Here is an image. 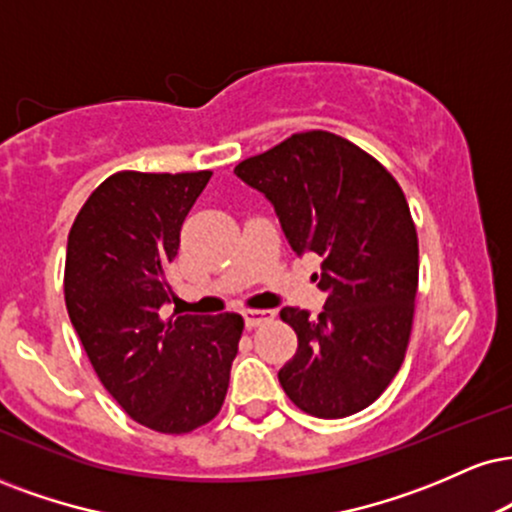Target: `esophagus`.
Instances as JSON below:
<instances>
[{
	"mask_svg": "<svg viewBox=\"0 0 512 512\" xmlns=\"http://www.w3.org/2000/svg\"><path fill=\"white\" fill-rule=\"evenodd\" d=\"M269 319H274L272 310H245L243 312V322H245V326H248V329L269 322Z\"/></svg>",
	"mask_w": 512,
	"mask_h": 512,
	"instance_id": "1",
	"label": "esophagus"
}]
</instances>
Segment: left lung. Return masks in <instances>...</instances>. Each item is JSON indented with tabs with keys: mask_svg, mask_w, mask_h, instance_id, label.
Wrapping results in <instances>:
<instances>
[{
	"mask_svg": "<svg viewBox=\"0 0 512 512\" xmlns=\"http://www.w3.org/2000/svg\"><path fill=\"white\" fill-rule=\"evenodd\" d=\"M233 174L272 202L295 255L322 257V315L281 310L298 334L279 369L283 391L324 420L365 410L410 341L420 248L403 190L377 159L326 131L295 133Z\"/></svg>",
	"mask_w": 512,
	"mask_h": 512,
	"instance_id": "left-lung-1",
	"label": "left lung"
}]
</instances>
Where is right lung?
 I'll use <instances>...</instances> for the list:
<instances>
[{"label":"right lung","mask_w":512,"mask_h":512,"mask_svg":"<svg viewBox=\"0 0 512 512\" xmlns=\"http://www.w3.org/2000/svg\"><path fill=\"white\" fill-rule=\"evenodd\" d=\"M209 176L119 171L88 197L66 245V310L97 377L131 420L162 434L217 417L243 334L236 312L162 315L183 219Z\"/></svg>","instance_id":"1"}]
</instances>
